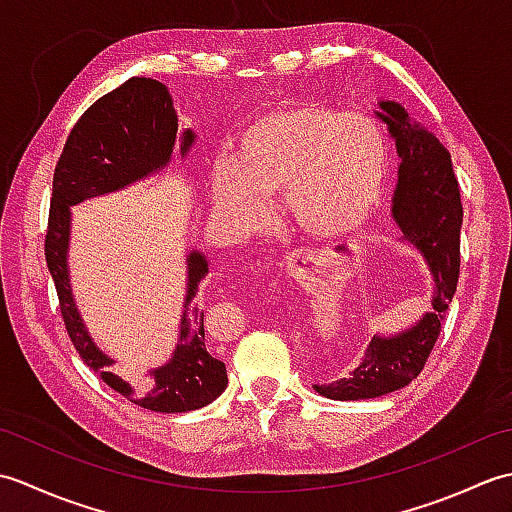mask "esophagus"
Here are the masks:
<instances>
[{"label":"esophagus","instance_id":"1","mask_svg":"<svg viewBox=\"0 0 512 512\" xmlns=\"http://www.w3.org/2000/svg\"><path fill=\"white\" fill-rule=\"evenodd\" d=\"M306 259H310V257H308V255H301V253H292V255L288 257V270H290V273L297 268L299 262H306Z\"/></svg>","mask_w":512,"mask_h":512}]
</instances>
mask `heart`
<instances>
[{"instance_id":"obj_1","label":"heart","mask_w":512,"mask_h":512,"mask_svg":"<svg viewBox=\"0 0 512 512\" xmlns=\"http://www.w3.org/2000/svg\"><path fill=\"white\" fill-rule=\"evenodd\" d=\"M387 136L372 116L319 103L275 107L237 136L233 160L209 169L213 209L235 235L262 231L270 195L281 193L286 220L312 239L358 231L383 198Z\"/></svg>"}]
</instances>
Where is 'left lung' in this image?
Listing matches in <instances>:
<instances>
[{
  "mask_svg": "<svg viewBox=\"0 0 512 512\" xmlns=\"http://www.w3.org/2000/svg\"><path fill=\"white\" fill-rule=\"evenodd\" d=\"M374 114L396 143L400 165L391 217L400 242L416 250L429 270L431 310L405 330L374 334L363 363L350 378L314 385L321 396L332 400H369L409 385L438 341L460 277L462 202L451 154L400 103L378 101Z\"/></svg>",
  "mask_w": 512,
  "mask_h": 512,
  "instance_id": "8db88e82",
  "label": "left lung"
}]
</instances>
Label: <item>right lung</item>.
<instances>
[{
  "mask_svg": "<svg viewBox=\"0 0 512 512\" xmlns=\"http://www.w3.org/2000/svg\"><path fill=\"white\" fill-rule=\"evenodd\" d=\"M187 158L195 145L191 129L178 132V114L169 90L156 79L132 76L121 88L105 94L72 127L54 169L52 202L46 235V264L57 286L59 306L76 352L83 363L118 394L158 413H184L206 407L228 385L226 365L204 336V312L195 303L200 281L209 275L202 250L187 253V295L182 303L178 343L167 363L129 383L112 372L114 358L94 343L72 295L70 235L72 206L90 198L123 191L165 171L173 149Z\"/></svg>",
  "mask_w": 512,
  "mask_h": 512,
  "instance_id": "obj_1",
  "label": "right lung"
}]
</instances>
